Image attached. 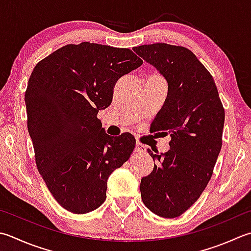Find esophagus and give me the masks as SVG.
Wrapping results in <instances>:
<instances>
[{"mask_svg": "<svg viewBox=\"0 0 251 251\" xmlns=\"http://www.w3.org/2000/svg\"><path fill=\"white\" fill-rule=\"evenodd\" d=\"M135 151L138 152V153H142V152L146 151V147L144 145L139 144V142H137L136 147H135Z\"/></svg>", "mask_w": 251, "mask_h": 251, "instance_id": "1", "label": "esophagus"}]
</instances>
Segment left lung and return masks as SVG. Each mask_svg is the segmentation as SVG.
<instances>
[{
    "label": "left lung",
    "mask_w": 251,
    "mask_h": 251,
    "mask_svg": "<svg viewBox=\"0 0 251 251\" xmlns=\"http://www.w3.org/2000/svg\"><path fill=\"white\" fill-rule=\"evenodd\" d=\"M132 50L168 82L151 131L170 135V150L160 154L148 149L156 164L141 178L142 202L159 217L176 218L198 200L212 176L222 147L224 109L213 77L188 49L153 43Z\"/></svg>",
    "instance_id": "left-lung-1"
}]
</instances>
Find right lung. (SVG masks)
<instances>
[{"label": "right lung", "instance_id": "add662e5", "mask_svg": "<svg viewBox=\"0 0 251 251\" xmlns=\"http://www.w3.org/2000/svg\"><path fill=\"white\" fill-rule=\"evenodd\" d=\"M141 65L129 49L81 42L33 68L25 93L28 131L39 173L67 211L99 208L109 176L129 159L134 136L105 134L97 114L111 104L116 81Z\"/></svg>", "mask_w": 251, "mask_h": 251}]
</instances>
